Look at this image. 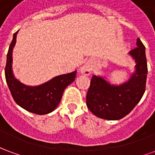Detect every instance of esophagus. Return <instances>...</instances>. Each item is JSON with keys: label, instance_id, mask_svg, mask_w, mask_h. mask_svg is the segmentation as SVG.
Wrapping results in <instances>:
<instances>
[{"label": "esophagus", "instance_id": "34e87169", "mask_svg": "<svg viewBox=\"0 0 155 155\" xmlns=\"http://www.w3.org/2000/svg\"><path fill=\"white\" fill-rule=\"evenodd\" d=\"M80 72L84 75H90L92 72V66L89 63H86L80 68Z\"/></svg>", "mask_w": 155, "mask_h": 155}]
</instances>
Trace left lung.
<instances>
[{
	"instance_id": "obj_1",
	"label": "left lung",
	"mask_w": 155,
	"mask_h": 155,
	"mask_svg": "<svg viewBox=\"0 0 155 155\" xmlns=\"http://www.w3.org/2000/svg\"><path fill=\"white\" fill-rule=\"evenodd\" d=\"M129 52L135 62V70L130 79L120 84H111L104 77L94 74L86 95L88 109L95 116L108 120L122 119L136 106L145 91L147 61L145 47L140 38Z\"/></svg>"
}]
</instances>
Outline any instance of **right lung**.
<instances>
[{
    "label": "right lung",
    "instance_id": "1",
    "mask_svg": "<svg viewBox=\"0 0 155 155\" xmlns=\"http://www.w3.org/2000/svg\"><path fill=\"white\" fill-rule=\"evenodd\" d=\"M18 31L13 39L6 56L5 75L6 83L15 103L25 110L36 114H46L57 107L64 89L76 77V71L52 78L44 84L30 86L23 84L15 77L12 71V51L16 42Z\"/></svg>",
    "mask_w": 155,
    "mask_h": 155
}]
</instances>
